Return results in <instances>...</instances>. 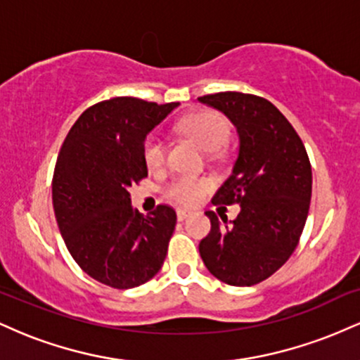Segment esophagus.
Returning <instances> with one entry per match:
<instances>
[{
    "label": "esophagus",
    "instance_id": "obj_1",
    "mask_svg": "<svg viewBox=\"0 0 360 360\" xmlns=\"http://www.w3.org/2000/svg\"><path fill=\"white\" fill-rule=\"evenodd\" d=\"M189 214H191V212H189V210H177V220L183 221V220H186V218L189 217Z\"/></svg>",
    "mask_w": 360,
    "mask_h": 360
}]
</instances>
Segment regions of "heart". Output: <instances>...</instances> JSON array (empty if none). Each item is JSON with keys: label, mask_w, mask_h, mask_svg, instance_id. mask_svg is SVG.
Segmentation results:
<instances>
[{"label": "heart", "mask_w": 360, "mask_h": 360, "mask_svg": "<svg viewBox=\"0 0 360 360\" xmlns=\"http://www.w3.org/2000/svg\"><path fill=\"white\" fill-rule=\"evenodd\" d=\"M177 128L183 135L196 142L203 150L214 152L226 142L230 134V127L226 118L218 111L201 110L186 117L177 123ZM143 160L148 169H160L166 162V147L162 140L147 137L143 142ZM213 188L212 177H194V176H177L164 186L162 193L169 201L176 205L193 206Z\"/></svg>", "instance_id": "heart-1"}]
</instances>
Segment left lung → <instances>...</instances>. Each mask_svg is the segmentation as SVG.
Listing matches in <instances>:
<instances>
[{"mask_svg": "<svg viewBox=\"0 0 360 360\" xmlns=\"http://www.w3.org/2000/svg\"><path fill=\"white\" fill-rule=\"evenodd\" d=\"M220 110L237 127L240 147L233 172L213 196V205H240L233 221L206 212L212 230L200 255L217 279L254 286L291 257L311 200V164L288 118L255 94L225 91L198 98Z\"/></svg>", "mask_w": 360, "mask_h": 360, "instance_id": "8db88e82", "label": "left lung"}]
</instances>
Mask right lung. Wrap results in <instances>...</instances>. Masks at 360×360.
I'll return each mask as SVG.
<instances>
[{
	"mask_svg": "<svg viewBox=\"0 0 360 360\" xmlns=\"http://www.w3.org/2000/svg\"><path fill=\"white\" fill-rule=\"evenodd\" d=\"M176 106L131 96L100 101L60 147L52 177L57 225L77 266L110 288L147 283L167 255L176 212L157 205L143 217L131 208L128 188L147 177L143 142Z\"/></svg>",
	"mask_w": 360,
	"mask_h": 360,
	"instance_id": "1",
	"label": "right lung"
}]
</instances>
